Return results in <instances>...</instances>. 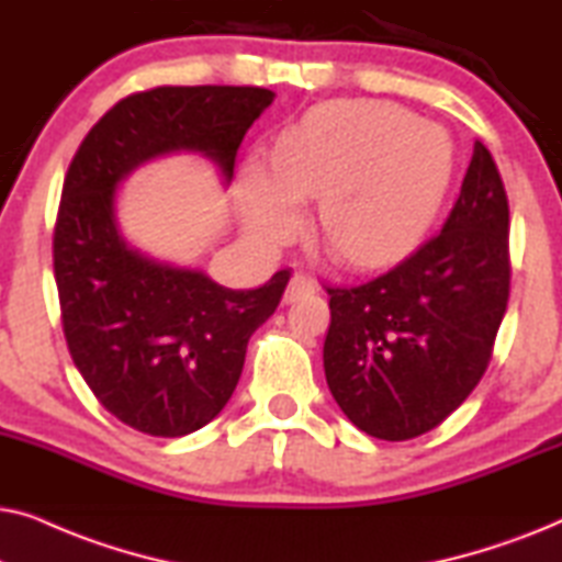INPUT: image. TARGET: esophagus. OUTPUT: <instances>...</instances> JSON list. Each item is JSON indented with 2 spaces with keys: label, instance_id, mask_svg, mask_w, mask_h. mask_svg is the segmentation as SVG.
Returning a JSON list of instances; mask_svg holds the SVG:
<instances>
[{
  "label": "esophagus",
  "instance_id": "esophagus-1",
  "mask_svg": "<svg viewBox=\"0 0 562 562\" xmlns=\"http://www.w3.org/2000/svg\"><path fill=\"white\" fill-rule=\"evenodd\" d=\"M314 291H317V281H314L312 276L299 271L291 276V281L286 286V302H296V299L310 296V294H314Z\"/></svg>",
  "mask_w": 562,
  "mask_h": 562
}]
</instances>
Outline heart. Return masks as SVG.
<instances>
[{"mask_svg": "<svg viewBox=\"0 0 562 562\" xmlns=\"http://www.w3.org/2000/svg\"><path fill=\"white\" fill-rule=\"evenodd\" d=\"M450 176L440 125L386 102L329 104L283 135L273 176L250 168L248 217L276 237L294 225V199H319L322 245L345 263H379L432 222Z\"/></svg>", "mask_w": 562, "mask_h": 562, "instance_id": "obj_1", "label": "heart"}]
</instances>
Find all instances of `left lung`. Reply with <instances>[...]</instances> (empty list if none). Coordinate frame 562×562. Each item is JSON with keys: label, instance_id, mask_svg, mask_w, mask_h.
Here are the masks:
<instances>
[{"label": "left lung", "instance_id": "left-lung-1", "mask_svg": "<svg viewBox=\"0 0 562 562\" xmlns=\"http://www.w3.org/2000/svg\"><path fill=\"white\" fill-rule=\"evenodd\" d=\"M509 281V199L475 143L440 233L375 279L325 286V375L352 425L389 442L442 425L486 373Z\"/></svg>", "mask_w": 562, "mask_h": 562}]
</instances>
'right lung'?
<instances>
[{"label": "right lung", "mask_w": 562, "mask_h": 562, "mask_svg": "<svg viewBox=\"0 0 562 562\" xmlns=\"http://www.w3.org/2000/svg\"><path fill=\"white\" fill-rule=\"evenodd\" d=\"M273 102L260 87H156L120 99L68 166L53 229L60 325L99 404L153 437H183L222 412L248 340L279 306L289 268L233 291L140 256L114 225V187L143 160L202 150L233 179L248 127Z\"/></svg>", "instance_id": "1"}]
</instances>
